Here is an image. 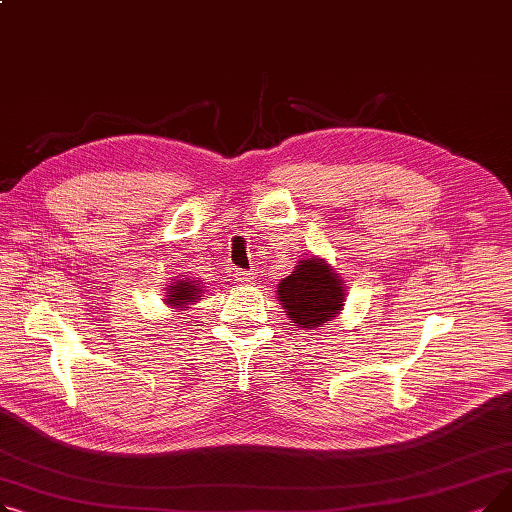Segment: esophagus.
Wrapping results in <instances>:
<instances>
[{
	"label": "esophagus",
	"instance_id": "34e87169",
	"mask_svg": "<svg viewBox=\"0 0 512 512\" xmlns=\"http://www.w3.org/2000/svg\"><path fill=\"white\" fill-rule=\"evenodd\" d=\"M234 278H236V282H240V284H251V282L255 280V274H253V272H245V270H236V272H234Z\"/></svg>",
	"mask_w": 512,
	"mask_h": 512
}]
</instances>
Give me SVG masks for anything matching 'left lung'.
<instances>
[{"label": "left lung", "mask_w": 512, "mask_h": 512, "mask_svg": "<svg viewBox=\"0 0 512 512\" xmlns=\"http://www.w3.org/2000/svg\"><path fill=\"white\" fill-rule=\"evenodd\" d=\"M344 297L342 278L319 257L301 259L294 272L278 284V299L290 324L305 330L328 326L342 311Z\"/></svg>", "instance_id": "1"}]
</instances>
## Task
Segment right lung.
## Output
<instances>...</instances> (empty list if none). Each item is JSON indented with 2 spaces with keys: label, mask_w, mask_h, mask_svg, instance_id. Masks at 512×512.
I'll list each match as a JSON object with an SVG mask.
<instances>
[{
  "label": "right lung",
  "mask_w": 512,
  "mask_h": 512,
  "mask_svg": "<svg viewBox=\"0 0 512 512\" xmlns=\"http://www.w3.org/2000/svg\"><path fill=\"white\" fill-rule=\"evenodd\" d=\"M201 282L197 280H178L174 282L168 292H166V305H172V307H186V305H195L201 297Z\"/></svg>",
  "instance_id": "obj_1"
}]
</instances>
